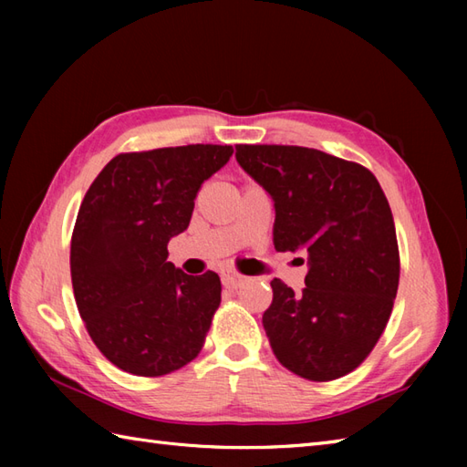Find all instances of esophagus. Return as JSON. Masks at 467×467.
I'll list each match as a JSON object with an SVG mask.
<instances>
[{
  "mask_svg": "<svg viewBox=\"0 0 467 467\" xmlns=\"http://www.w3.org/2000/svg\"><path fill=\"white\" fill-rule=\"evenodd\" d=\"M246 281L244 275H239L234 271H224L223 273V285L228 286V289H236V286H241Z\"/></svg>",
  "mask_w": 467,
  "mask_h": 467,
  "instance_id": "1",
  "label": "esophagus"
}]
</instances>
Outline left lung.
<instances>
[{
  "mask_svg": "<svg viewBox=\"0 0 467 467\" xmlns=\"http://www.w3.org/2000/svg\"><path fill=\"white\" fill-rule=\"evenodd\" d=\"M236 162L275 202L276 251L306 253L305 289L273 279L263 327L286 369L331 381L359 367L400 285L389 202L365 166L315 148L239 144Z\"/></svg>",
  "mask_w": 467,
  "mask_h": 467,
  "instance_id": "1",
  "label": "left lung"
}]
</instances>
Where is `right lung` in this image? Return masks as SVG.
<instances>
[{
	"label": "right lung",
	"mask_w": 467,
	"mask_h": 467,
	"mask_svg": "<svg viewBox=\"0 0 467 467\" xmlns=\"http://www.w3.org/2000/svg\"><path fill=\"white\" fill-rule=\"evenodd\" d=\"M231 156L218 144L118 154L88 188L69 249L74 296L98 349L126 373H172L202 349L221 279L176 269L166 246Z\"/></svg>",
	"instance_id": "1"
}]
</instances>
